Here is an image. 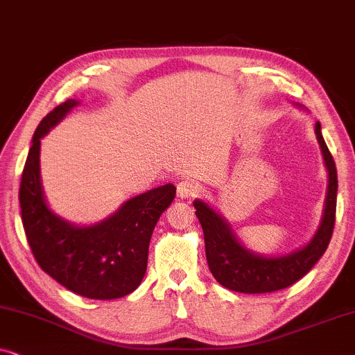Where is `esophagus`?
<instances>
[{
  "label": "esophagus",
  "instance_id": "obj_1",
  "mask_svg": "<svg viewBox=\"0 0 355 355\" xmlns=\"http://www.w3.org/2000/svg\"><path fill=\"white\" fill-rule=\"evenodd\" d=\"M197 192H198V186L192 181V179H182V181L178 184L179 198H192L197 196Z\"/></svg>",
  "mask_w": 355,
  "mask_h": 355
}]
</instances>
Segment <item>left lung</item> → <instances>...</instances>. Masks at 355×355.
Instances as JSON below:
<instances>
[{"label":"left lung","mask_w":355,"mask_h":355,"mask_svg":"<svg viewBox=\"0 0 355 355\" xmlns=\"http://www.w3.org/2000/svg\"><path fill=\"white\" fill-rule=\"evenodd\" d=\"M294 106L304 108L297 103ZM315 135L328 174L327 196L317 231L299 249L281 255L254 252L237 237L232 226L216 208L202 198L193 200L196 215L203 230L208 268L226 289L244 294H263L284 289L307 275L327 250L336 215L338 173L318 121L315 123Z\"/></svg>","instance_id":"8db88e82"}]
</instances>
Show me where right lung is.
<instances>
[{"instance_id": "add662e5", "label": "right lung", "mask_w": 355, "mask_h": 355, "mask_svg": "<svg viewBox=\"0 0 355 355\" xmlns=\"http://www.w3.org/2000/svg\"><path fill=\"white\" fill-rule=\"evenodd\" d=\"M79 105V100H66L42 119L33 134L19 189L22 225L33 257L53 279L87 299H119L142 283L150 239L174 200L176 187L169 182L130 197L90 225H76L53 211L42 184V139Z\"/></svg>"}]
</instances>
